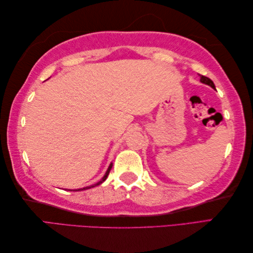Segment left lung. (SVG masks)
Listing matches in <instances>:
<instances>
[{
    "mask_svg": "<svg viewBox=\"0 0 253 253\" xmlns=\"http://www.w3.org/2000/svg\"><path fill=\"white\" fill-rule=\"evenodd\" d=\"M200 80H201V83H203V84H209V85H211V87L213 88V89H215V85H214V84H213V82L210 78H208V77H206V76H202V75H200Z\"/></svg>",
    "mask_w": 253,
    "mask_h": 253,
    "instance_id": "obj_1",
    "label": "left lung"
}]
</instances>
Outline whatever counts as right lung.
Masks as SVG:
<instances>
[{"instance_id":"obj_1","label":"right lung","mask_w":253,"mask_h":253,"mask_svg":"<svg viewBox=\"0 0 253 253\" xmlns=\"http://www.w3.org/2000/svg\"><path fill=\"white\" fill-rule=\"evenodd\" d=\"M111 169H112V164L109 166V169H107V170H106V173H105V175H104V177L103 178H102V180H100L99 182H96L95 185H92V186H89V187H84V188H82V189H78V190H75V191H79V190H84V189H90V188H92V187H95V186H98V185H100V184H102V182H103L106 178H107V176H109V174H110V170H111Z\"/></svg>"}]
</instances>
